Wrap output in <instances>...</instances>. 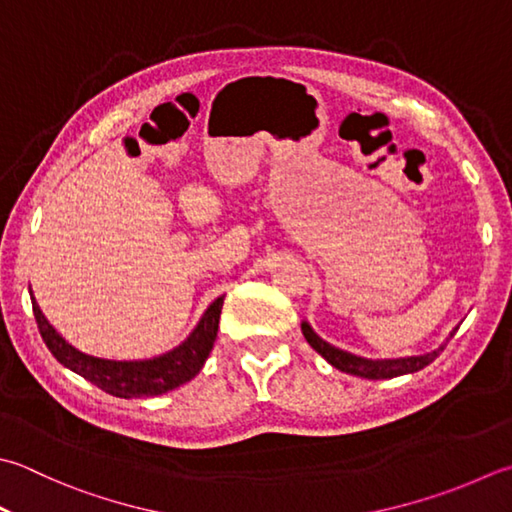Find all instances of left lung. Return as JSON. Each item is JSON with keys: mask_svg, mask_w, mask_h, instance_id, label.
I'll return each instance as SVG.
<instances>
[{"mask_svg": "<svg viewBox=\"0 0 512 512\" xmlns=\"http://www.w3.org/2000/svg\"><path fill=\"white\" fill-rule=\"evenodd\" d=\"M302 333L306 337V342L313 346L330 366L342 370V373L366 377V379H390V377L417 373V370L426 368L430 362H435L439 353H442V350L446 348L448 339L457 333V328L450 330L446 344H442L435 350H430V353L413 355V357H397V359H368V357H359V355L348 353V350H342V348H337L333 344H328L326 339H322L315 333L313 326H310L308 322H302Z\"/></svg>", "mask_w": 512, "mask_h": 512, "instance_id": "obj_1", "label": "left lung"}]
</instances>
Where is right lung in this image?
Returning a JSON list of instances; mask_svg holds the SVG:
<instances>
[{"mask_svg": "<svg viewBox=\"0 0 512 512\" xmlns=\"http://www.w3.org/2000/svg\"><path fill=\"white\" fill-rule=\"evenodd\" d=\"M30 302H33L39 335H42L48 350L53 353L59 364L70 368L77 375H82L97 388L106 390L108 395L133 399L164 395L168 390L190 382V379L202 370L215 344L224 295L217 297L215 302L206 308V313L193 328V333H190L177 348L150 359H124V362H119V359L86 355L75 346H70L66 339L48 324V319L44 317L42 308L37 306L33 293H30Z\"/></svg>", "mask_w": 512, "mask_h": 512, "instance_id": "obj_1", "label": "right lung"}]
</instances>
